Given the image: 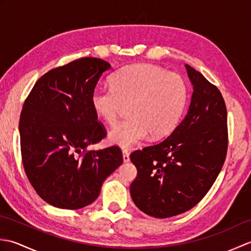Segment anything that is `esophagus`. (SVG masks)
<instances>
[{
  "label": "esophagus",
  "mask_w": 251,
  "mask_h": 251,
  "mask_svg": "<svg viewBox=\"0 0 251 251\" xmlns=\"http://www.w3.org/2000/svg\"><path fill=\"white\" fill-rule=\"evenodd\" d=\"M129 153L127 150H123V162L128 163L129 162Z\"/></svg>",
  "instance_id": "obj_1"
}]
</instances>
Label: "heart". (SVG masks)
Listing matches in <instances>:
<instances>
[{
    "mask_svg": "<svg viewBox=\"0 0 251 251\" xmlns=\"http://www.w3.org/2000/svg\"><path fill=\"white\" fill-rule=\"evenodd\" d=\"M112 85L95 88L90 102L95 113L111 126L128 106L130 119L108 136L112 145L122 148L137 145L149 134L153 138L170 134L188 102V85L182 76L150 63L122 68L112 77Z\"/></svg>",
    "mask_w": 251,
    "mask_h": 251,
    "instance_id": "heart-1",
    "label": "heart"
}]
</instances>
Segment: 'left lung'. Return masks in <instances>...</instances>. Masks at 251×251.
<instances>
[{"label": "left lung", "instance_id": "obj_1", "mask_svg": "<svg viewBox=\"0 0 251 251\" xmlns=\"http://www.w3.org/2000/svg\"><path fill=\"white\" fill-rule=\"evenodd\" d=\"M193 85L182 122L166 139L130 154L137 177L130 184L135 205L154 218L193 208L216 181L227 150V114L220 90L185 65Z\"/></svg>", "mask_w": 251, "mask_h": 251}]
</instances>
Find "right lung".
Here are the masks:
<instances>
[{
	"label": "right lung",
	"instance_id": "add662e5",
	"mask_svg": "<svg viewBox=\"0 0 251 251\" xmlns=\"http://www.w3.org/2000/svg\"><path fill=\"white\" fill-rule=\"evenodd\" d=\"M111 65L85 57L45 73L25 99L19 120L21 157L42 200L62 209H79L97 199L103 181L123 163L113 146L87 147L106 136L90 102Z\"/></svg>",
	"mask_w": 251,
	"mask_h": 251
}]
</instances>
